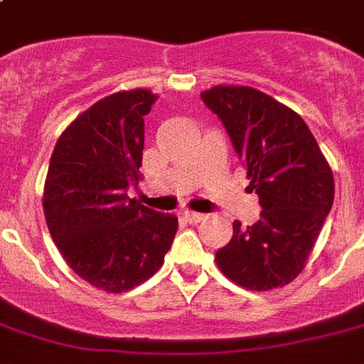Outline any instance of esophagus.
<instances>
[{"mask_svg": "<svg viewBox=\"0 0 364 364\" xmlns=\"http://www.w3.org/2000/svg\"><path fill=\"white\" fill-rule=\"evenodd\" d=\"M204 213H194V211H185L183 213V219L187 223H191V225H196V223L204 221Z\"/></svg>", "mask_w": 364, "mask_h": 364, "instance_id": "esophagus-1", "label": "esophagus"}]
</instances>
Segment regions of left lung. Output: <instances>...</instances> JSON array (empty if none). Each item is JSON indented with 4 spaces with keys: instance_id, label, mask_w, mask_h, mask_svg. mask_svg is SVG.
<instances>
[{
    "instance_id": "1",
    "label": "left lung",
    "mask_w": 364,
    "mask_h": 364,
    "mask_svg": "<svg viewBox=\"0 0 364 364\" xmlns=\"http://www.w3.org/2000/svg\"><path fill=\"white\" fill-rule=\"evenodd\" d=\"M200 96L227 128L262 208L251 227L234 221L217 266L249 291L283 287L302 272L333 208V170L300 115L268 94L217 85Z\"/></svg>"
}]
</instances>
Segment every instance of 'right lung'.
<instances>
[{
    "label": "right lung",
    "mask_w": 364,
    "mask_h": 364,
    "mask_svg": "<svg viewBox=\"0 0 364 364\" xmlns=\"http://www.w3.org/2000/svg\"><path fill=\"white\" fill-rule=\"evenodd\" d=\"M147 88L122 90L77 117L56 141L43 191L48 232L70 268L107 293L130 291L164 264L177 217L128 198L141 179Z\"/></svg>",
    "instance_id": "add662e5"
}]
</instances>
